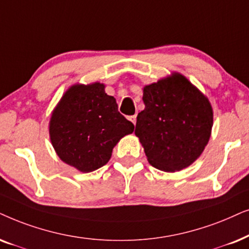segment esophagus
Listing matches in <instances>:
<instances>
[{
	"mask_svg": "<svg viewBox=\"0 0 249 249\" xmlns=\"http://www.w3.org/2000/svg\"><path fill=\"white\" fill-rule=\"evenodd\" d=\"M128 121H131L132 123H133V124L135 125V123H137V116L135 115H133V116H128Z\"/></svg>",
	"mask_w": 249,
	"mask_h": 249,
	"instance_id": "34e87169",
	"label": "esophagus"
}]
</instances>
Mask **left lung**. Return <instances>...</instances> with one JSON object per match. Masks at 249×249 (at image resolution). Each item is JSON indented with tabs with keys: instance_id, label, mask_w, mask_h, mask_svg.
<instances>
[{
	"instance_id": "8db88e82",
	"label": "left lung",
	"mask_w": 249,
	"mask_h": 249,
	"mask_svg": "<svg viewBox=\"0 0 249 249\" xmlns=\"http://www.w3.org/2000/svg\"><path fill=\"white\" fill-rule=\"evenodd\" d=\"M142 99L145 108L138 114L135 135L149 163L165 172L188 167L210 140V101L180 74L144 86Z\"/></svg>"
}]
</instances>
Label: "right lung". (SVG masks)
Segmentation results:
<instances>
[{
  "instance_id": "1",
  "label": "right lung",
  "mask_w": 249,
  "mask_h": 249,
  "mask_svg": "<svg viewBox=\"0 0 249 249\" xmlns=\"http://www.w3.org/2000/svg\"><path fill=\"white\" fill-rule=\"evenodd\" d=\"M133 130L100 83L69 89L50 121V138L59 157L85 173L107 164L112 148Z\"/></svg>"
}]
</instances>
